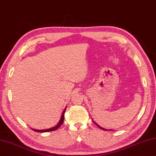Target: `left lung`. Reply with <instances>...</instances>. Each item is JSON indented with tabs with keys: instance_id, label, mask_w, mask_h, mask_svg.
I'll return each mask as SVG.
<instances>
[{
	"instance_id": "obj_1",
	"label": "left lung",
	"mask_w": 156,
	"mask_h": 156,
	"mask_svg": "<svg viewBox=\"0 0 156 156\" xmlns=\"http://www.w3.org/2000/svg\"><path fill=\"white\" fill-rule=\"evenodd\" d=\"M93 122H94V121H93ZM95 124H96V125H97V126H98V127H99V128H100L101 129H103V130H106V131H107V129H104V128H102V127H101V126H99V125H98V124H97V123H95ZM109 131H111V130H110V129H109Z\"/></svg>"
}]
</instances>
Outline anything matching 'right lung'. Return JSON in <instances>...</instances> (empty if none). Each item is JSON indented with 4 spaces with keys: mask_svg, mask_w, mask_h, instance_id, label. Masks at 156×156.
Wrapping results in <instances>:
<instances>
[{
    "mask_svg": "<svg viewBox=\"0 0 156 156\" xmlns=\"http://www.w3.org/2000/svg\"><path fill=\"white\" fill-rule=\"evenodd\" d=\"M66 109V108L64 110H63L62 115H61V119L59 120V122L58 124H57L55 126L52 127V128H50V129H42V130H38V129H34L33 130L37 131V132H41V133H43V132H48V131H55L57 129L59 128V126H61V124H63V120H64V113H65V111Z\"/></svg>",
    "mask_w": 156,
    "mask_h": 156,
    "instance_id": "1",
    "label": "right lung"
}]
</instances>
